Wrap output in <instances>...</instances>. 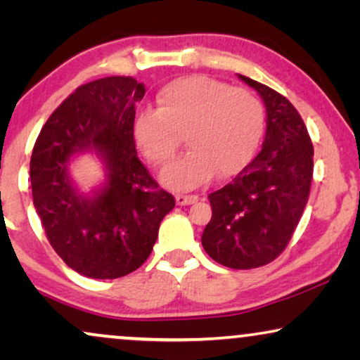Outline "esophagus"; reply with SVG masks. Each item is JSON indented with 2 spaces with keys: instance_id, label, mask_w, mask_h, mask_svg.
I'll list each match as a JSON object with an SVG mask.
<instances>
[{
  "instance_id": "esophagus-1",
  "label": "esophagus",
  "mask_w": 360,
  "mask_h": 360,
  "mask_svg": "<svg viewBox=\"0 0 360 360\" xmlns=\"http://www.w3.org/2000/svg\"><path fill=\"white\" fill-rule=\"evenodd\" d=\"M175 201H176V205H180V206L193 205V203H196V201H198V196H196V195H176Z\"/></svg>"
}]
</instances>
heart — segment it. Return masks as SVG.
Masks as SVG:
<instances>
[{"label": "heart", "instance_id": "1", "mask_svg": "<svg viewBox=\"0 0 360 360\" xmlns=\"http://www.w3.org/2000/svg\"><path fill=\"white\" fill-rule=\"evenodd\" d=\"M157 105V110L136 117L132 137L155 167L169 164L185 137L190 150L160 175L169 188H195L208 181L214 170L219 179H228L239 174L257 150L264 110L248 90L191 75L162 88Z\"/></svg>", "mask_w": 360, "mask_h": 360}]
</instances>
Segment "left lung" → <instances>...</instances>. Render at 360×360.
Segmentation results:
<instances>
[{
    "label": "left lung",
    "mask_w": 360,
    "mask_h": 360,
    "mask_svg": "<svg viewBox=\"0 0 360 360\" xmlns=\"http://www.w3.org/2000/svg\"><path fill=\"white\" fill-rule=\"evenodd\" d=\"M262 98V149L233 181L208 195L213 210L201 236L206 254L229 269L262 267L277 259L302 218L313 179V144L287 98L239 75Z\"/></svg>",
    "instance_id": "obj_1"
}]
</instances>
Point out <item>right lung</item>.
I'll list each match as a JSON object with an SVG mask.
<instances>
[{"instance_id":"1","label":"right lung","mask_w":360,"mask_h":360,"mask_svg":"<svg viewBox=\"0 0 360 360\" xmlns=\"http://www.w3.org/2000/svg\"><path fill=\"white\" fill-rule=\"evenodd\" d=\"M146 88L131 77L78 86L52 112L31 157L32 200L60 259L90 278H120L146 262L175 198L137 159L132 126ZM91 151L105 181L82 194L70 176L75 156Z\"/></svg>"}]
</instances>
